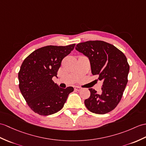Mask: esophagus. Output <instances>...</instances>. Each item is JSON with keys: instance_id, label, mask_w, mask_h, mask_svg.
<instances>
[{"instance_id": "obj_1", "label": "esophagus", "mask_w": 146, "mask_h": 146, "mask_svg": "<svg viewBox=\"0 0 146 146\" xmlns=\"http://www.w3.org/2000/svg\"><path fill=\"white\" fill-rule=\"evenodd\" d=\"M74 90H75L76 91H81V90H82V88H81V87H80V86H74Z\"/></svg>"}]
</instances>
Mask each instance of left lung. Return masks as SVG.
<instances>
[{"instance_id": "obj_1", "label": "left lung", "mask_w": 146, "mask_h": 146, "mask_svg": "<svg viewBox=\"0 0 146 146\" xmlns=\"http://www.w3.org/2000/svg\"><path fill=\"white\" fill-rule=\"evenodd\" d=\"M75 48L89 58L92 74L103 81L101 93L90 88V96L84 104L93 113H109L120 102L127 83L129 65L126 56L113 45L101 40L80 43Z\"/></svg>"}]
</instances>
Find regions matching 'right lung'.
I'll use <instances>...</instances> for the list:
<instances>
[{
	"instance_id": "right-lung-1",
	"label": "right lung",
	"mask_w": 146,
	"mask_h": 146,
	"mask_svg": "<svg viewBox=\"0 0 146 146\" xmlns=\"http://www.w3.org/2000/svg\"><path fill=\"white\" fill-rule=\"evenodd\" d=\"M75 44L66 46L48 45L30 53L20 66L18 74L19 89L32 111L48 116L62 109L72 86L61 88L52 80L63 59L74 49Z\"/></svg>"
}]
</instances>
